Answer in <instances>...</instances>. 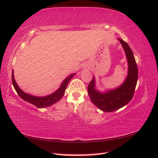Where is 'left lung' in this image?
I'll return each mask as SVG.
<instances>
[{
    "label": "left lung",
    "mask_w": 158,
    "mask_h": 158,
    "mask_svg": "<svg viewBox=\"0 0 158 158\" xmlns=\"http://www.w3.org/2000/svg\"><path fill=\"white\" fill-rule=\"evenodd\" d=\"M125 52L129 70L124 82L116 89L100 93L95 89V79L91 81L87 87L91 101L104 112H113L127 105L132 100L138 79V69L133 51L124 40L118 39Z\"/></svg>",
    "instance_id": "obj_1"
}]
</instances>
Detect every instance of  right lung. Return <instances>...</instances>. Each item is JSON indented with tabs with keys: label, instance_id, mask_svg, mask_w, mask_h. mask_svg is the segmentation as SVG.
<instances>
[{
	"label": "right lung",
	"instance_id": "add662e5",
	"mask_svg": "<svg viewBox=\"0 0 158 158\" xmlns=\"http://www.w3.org/2000/svg\"><path fill=\"white\" fill-rule=\"evenodd\" d=\"M75 75V74L74 73V74H72L70 76L67 77L63 81V82L62 83L60 87L58 88L56 91H54L53 94L49 95V96L44 97H36L23 92V91L19 87V86L17 85L15 80L14 79L13 71L12 72V83L15 89L16 90L17 94L19 95L21 98L23 99V100L29 102V103L34 105L37 108H42L48 107L49 106L54 104V103H56V102L60 100L62 96H64L65 89L66 88H67L69 81L73 77V76Z\"/></svg>",
	"mask_w": 158,
	"mask_h": 158
}]
</instances>
